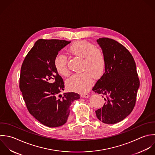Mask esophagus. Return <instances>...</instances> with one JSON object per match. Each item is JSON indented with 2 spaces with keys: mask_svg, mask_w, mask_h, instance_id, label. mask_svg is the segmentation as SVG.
Returning a JSON list of instances; mask_svg holds the SVG:
<instances>
[{
  "mask_svg": "<svg viewBox=\"0 0 155 155\" xmlns=\"http://www.w3.org/2000/svg\"><path fill=\"white\" fill-rule=\"evenodd\" d=\"M81 97L82 98H88L89 97V95L87 94H83L81 95Z\"/></svg>",
  "mask_w": 155,
  "mask_h": 155,
  "instance_id": "esophagus-1",
  "label": "esophagus"
}]
</instances>
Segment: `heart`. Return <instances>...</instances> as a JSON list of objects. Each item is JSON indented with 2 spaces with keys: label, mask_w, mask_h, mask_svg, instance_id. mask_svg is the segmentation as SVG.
Masks as SVG:
<instances>
[{
  "label": "heart",
  "mask_w": 155,
  "mask_h": 155,
  "mask_svg": "<svg viewBox=\"0 0 155 155\" xmlns=\"http://www.w3.org/2000/svg\"><path fill=\"white\" fill-rule=\"evenodd\" d=\"M68 52L75 57L83 58L81 65L82 73L75 74L66 82L70 91L83 93L87 92L93 83V78L98 80L103 75L106 68V60L103 51L93 44L84 40L72 43L68 49ZM57 72L63 77L70 73L68 64V57L64 54H58L54 61Z\"/></svg>",
  "instance_id": "obj_1"
}]
</instances>
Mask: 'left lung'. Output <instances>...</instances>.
I'll return each mask as SVG.
<instances>
[{
	"mask_svg": "<svg viewBox=\"0 0 155 155\" xmlns=\"http://www.w3.org/2000/svg\"><path fill=\"white\" fill-rule=\"evenodd\" d=\"M97 41L104 54L106 68L92 88L105 101L95 113L103 123L115 124L127 117L135 106L140 87L136 63L128 49L115 40L103 37Z\"/></svg>",
	"mask_w": 155,
	"mask_h": 155,
	"instance_id": "left-lung-1",
	"label": "left lung"
}]
</instances>
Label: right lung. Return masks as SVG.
<instances>
[{"label": "right lung", "mask_w": 155, "mask_h": 155, "mask_svg": "<svg viewBox=\"0 0 155 155\" xmlns=\"http://www.w3.org/2000/svg\"><path fill=\"white\" fill-rule=\"evenodd\" d=\"M70 41L39 39L25 57L21 64L19 87L29 112L49 127L64 124L69 107L80 99L75 92L63 94L64 81L54 66L58 51Z\"/></svg>", "instance_id": "right-lung-1"}]
</instances>
